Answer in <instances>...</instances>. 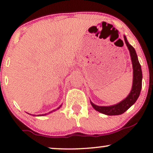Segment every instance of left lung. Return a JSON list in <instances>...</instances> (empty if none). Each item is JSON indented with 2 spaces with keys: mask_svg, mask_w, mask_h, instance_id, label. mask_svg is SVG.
<instances>
[{
  "mask_svg": "<svg viewBox=\"0 0 153 153\" xmlns=\"http://www.w3.org/2000/svg\"><path fill=\"white\" fill-rule=\"evenodd\" d=\"M124 40L130 51L132 64H133V82L131 93L125 99L123 100L118 104L111 105V106H99V105L94 104L91 101V104L95 110L103 114L108 115V116L120 115L126 112L137 101V98L140 96L141 88H142V70H141V66L137 59V54L133 47L131 46L127 41L126 36H124Z\"/></svg>",
  "mask_w": 153,
  "mask_h": 153,
  "instance_id": "left-lung-1",
  "label": "left lung"
}]
</instances>
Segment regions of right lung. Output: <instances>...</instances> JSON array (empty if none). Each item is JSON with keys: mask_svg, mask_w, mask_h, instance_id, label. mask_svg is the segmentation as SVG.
Returning a JSON list of instances; mask_svg holds the SVG:
<instances>
[{"mask_svg": "<svg viewBox=\"0 0 153 153\" xmlns=\"http://www.w3.org/2000/svg\"><path fill=\"white\" fill-rule=\"evenodd\" d=\"M60 107H61V105H60ZM60 107H59V108H57V109H58V108H59ZM56 111V109H55V110H54V111H51V112H52V111ZM51 112L49 113V114H50ZM47 114H42V115H41V116H45V115H47Z\"/></svg>", "mask_w": 153, "mask_h": 153, "instance_id": "obj_1", "label": "right lung"}]
</instances>
